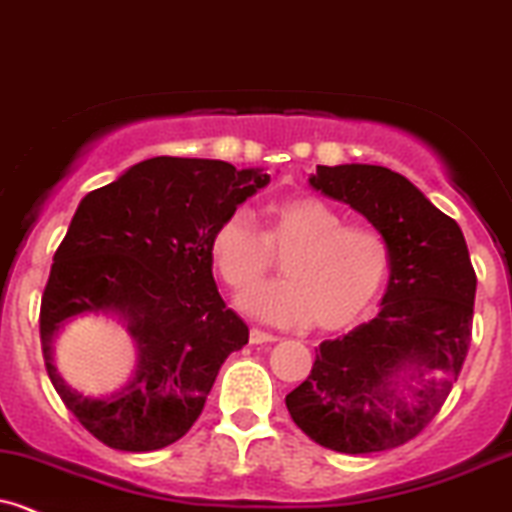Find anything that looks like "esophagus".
I'll list each match as a JSON object with an SVG mask.
<instances>
[{"label": "esophagus", "instance_id": "34e87169", "mask_svg": "<svg viewBox=\"0 0 512 512\" xmlns=\"http://www.w3.org/2000/svg\"><path fill=\"white\" fill-rule=\"evenodd\" d=\"M274 341H277V336H272V333L260 331V328H250L252 346H262V343H274Z\"/></svg>", "mask_w": 512, "mask_h": 512}]
</instances>
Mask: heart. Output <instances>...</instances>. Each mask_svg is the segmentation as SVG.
<instances>
[{
    "instance_id": "1",
    "label": "heart",
    "mask_w": 512,
    "mask_h": 512,
    "mask_svg": "<svg viewBox=\"0 0 512 512\" xmlns=\"http://www.w3.org/2000/svg\"><path fill=\"white\" fill-rule=\"evenodd\" d=\"M213 265L230 289L240 292L284 256L288 277L256 285L238 297L245 314L274 326L338 331L363 319L390 274L385 235L348 218L316 196L284 198L270 208L260 230L247 208L228 213L208 240Z\"/></svg>"
}]
</instances>
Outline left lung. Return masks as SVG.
I'll list each match as a JSON object with an SVG mask.
<instances>
[{"mask_svg": "<svg viewBox=\"0 0 512 512\" xmlns=\"http://www.w3.org/2000/svg\"><path fill=\"white\" fill-rule=\"evenodd\" d=\"M309 184L385 235L390 284L373 321L321 343L287 410L326 449H395L432 422L464 368L476 299L469 247L454 218L385 166H316Z\"/></svg>", "mask_w": 512, "mask_h": 512, "instance_id": "8db88e82", "label": "left lung"}]
</instances>
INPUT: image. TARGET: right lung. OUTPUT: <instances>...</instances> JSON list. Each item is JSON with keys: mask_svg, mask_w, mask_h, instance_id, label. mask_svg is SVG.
<instances>
[{"mask_svg": "<svg viewBox=\"0 0 512 512\" xmlns=\"http://www.w3.org/2000/svg\"><path fill=\"white\" fill-rule=\"evenodd\" d=\"M270 184L228 161L154 157L80 201L41 297L46 373L80 424L120 451H157L201 417L220 365L250 338L213 279L215 225ZM78 313H115L138 343V370L110 398L71 391L50 341Z\"/></svg>", "mask_w": 512, "mask_h": 512, "instance_id": "1", "label": "right lung"}]
</instances>
